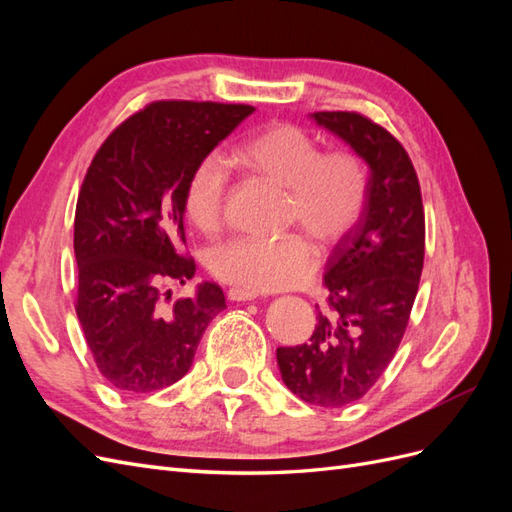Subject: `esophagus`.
<instances>
[{"label":"esophagus","instance_id":"34e87169","mask_svg":"<svg viewBox=\"0 0 512 512\" xmlns=\"http://www.w3.org/2000/svg\"><path fill=\"white\" fill-rule=\"evenodd\" d=\"M226 294H228V299H230V301H237V303H241V301H254V299H258V292L245 290V288H230Z\"/></svg>","mask_w":512,"mask_h":512}]
</instances>
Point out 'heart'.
Segmentation results:
<instances>
[{"label":"heart","mask_w":512,"mask_h":512,"mask_svg":"<svg viewBox=\"0 0 512 512\" xmlns=\"http://www.w3.org/2000/svg\"><path fill=\"white\" fill-rule=\"evenodd\" d=\"M237 162L288 192V222H297L320 247L342 241L367 196V173L352 151L322 153L314 136L292 123L258 132L235 151ZM228 170L222 158L200 160L185 181L183 211L198 228L220 226ZM316 252L299 235L282 239L237 237L207 254L213 277L252 292H275L301 286L316 271Z\"/></svg>","instance_id":"1"}]
</instances>
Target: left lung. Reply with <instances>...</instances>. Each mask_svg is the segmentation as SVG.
I'll list each match as a JSON object with an SVG mask.
<instances>
[{"mask_svg":"<svg viewBox=\"0 0 512 512\" xmlns=\"http://www.w3.org/2000/svg\"><path fill=\"white\" fill-rule=\"evenodd\" d=\"M367 168L361 218L327 260V307L307 344L277 348L288 389L307 404L342 408L389 367L408 327L425 256V213L406 149L359 113H312ZM318 307V305H316Z\"/></svg>","mask_w":512,"mask_h":512,"instance_id":"1","label":"left lung"}]
</instances>
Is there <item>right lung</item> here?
I'll list each match as a JSON object with an SVG mask.
<instances>
[{
	"label": "right lung",
	"mask_w": 512,
	"mask_h": 512,
	"mask_svg": "<svg viewBox=\"0 0 512 512\" xmlns=\"http://www.w3.org/2000/svg\"><path fill=\"white\" fill-rule=\"evenodd\" d=\"M256 111L245 104L153 102L106 138L74 215L76 316L106 382L151 393L181 380L200 337L226 307L218 284L162 305V286L192 280L183 190L194 166ZM170 292V290H168Z\"/></svg>",
	"instance_id": "add662e5"
}]
</instances>
